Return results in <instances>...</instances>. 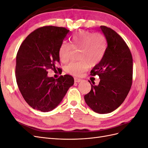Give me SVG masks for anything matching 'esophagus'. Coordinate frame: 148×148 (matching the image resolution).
I'll use <instances>...</instances> for the list:
<instances>
[{
	"label": "esophagus",
	"instance_id": "1",
	"mask_svg": "<svg viewBox=\"0 0 148 148\" xmlns=\"http://www.w3.org/2000/svg\"><path fill=\"white\" fill-rule=\"evenodd\" d=\"M74 80H75V82H76V83H79V82H81L82 81V79L78 78H75Z\"/></svg>",
	"mask_w": 148,
	"mask_h": 148
}]
</instances>
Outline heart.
Segmentation results:
<instances>
[{"mask_svg": "<svg viewBox=\"0 0 148 148\" xmlns=\"http://www.w3.org/2000/svg\"><path fill=\"white\" fill-rule=\"evenodd\" d=\"M106 47V40L100 33L81 31L71 37V44L66 41L62 43L59 49L60 60L69 62L73 49H79V57L81 60L71 62L66 66V71L75 76L81 75L89 65H96L102 60Z\"/></svg>", "mask_w": 148, "mask_h": 148, "instance_id": "heart-1", "label": "heart"}]
</instances>
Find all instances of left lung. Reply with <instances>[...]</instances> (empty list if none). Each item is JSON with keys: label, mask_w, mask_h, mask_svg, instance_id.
Wrapping results in <instances>:
<instances>
[{"label": "left lung", "mask_w": 148, "mask_h": 148, "mask_svg": "<svg viewBox=\"0 0 148 148\" xmlns=\"http://www.w3.org/2000/svg\"><path fill=\"white\" fill-rule=\"evenodd\" d=\"M100 29L107 46L102 60L91 71V75H98L101 80L97 86L91 84L90 92L84 97L94 112L107 114L122 104L130 90L133 59L128 46L119 34L105 26H101Z\"/></svg>", "instance_id": "obj_1"}]
</instances>
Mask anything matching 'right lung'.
Listing matches in <instances>:
<instances>
[{"label": "right lung", "mask_w": 148, "mask_h": 148, "mask_svg": "<svg viewBox=\"0 0 148 148\" xmlns=\"http://www.w3.org/2000/svg\"><path fill=\"white\" fill-rule=\"evenodd\" d=\"M69 30L46 26L30 33L21 43L16 59L15 76L18 86L25 101L34 109L49 112L63 99L74 84L70 75L57 79L47 77V70H58L59 49Z\"/></svg>", "instance_id": "1"}]
</instances>
